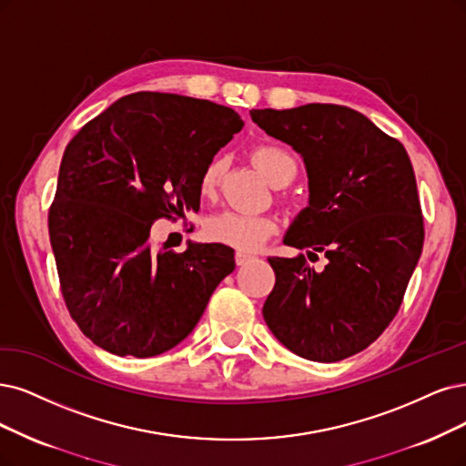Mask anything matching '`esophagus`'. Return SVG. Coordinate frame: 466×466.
<instances>
[{
  "label": "esophagus",
  "instance_id": "esophagus-1",
  "mask_svg": "<svg viewBox=\"0 0 466 466\" xmlns=\"http://www.w3.org/2000/svg\"><path fill=\"white\" fill-rule=\"evenodd\" d=\"M249 261H253V255L244 253V251H236V265H238V267H244V265H248Z\"/></svg>",
  "mask_w": 466,
  "mask_h": 466
}]
</instances>
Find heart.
<instances>
[{"label":"heart","instance_id":"b5f03b06","mask_svg":"<svg viewBox=\"0 0 466 466\" xmlns=\"http://www.w3.org/2000/svg\"><path fill=\"white\" fill-rule=\"evenodd\" d=\"M253 163L270 184H279L289 172H296V163L289 155L274 146H259L253 151ZM227 161L220 155L205 165L199 178V192L205 198H215L222 182ZM274 232V222L267 217H253L238 211H224L211 217L205 224V234L215 244L228 246L239 251H255Z\"/></svg>","mask_w":466,"mask_h":466}]
</instances>
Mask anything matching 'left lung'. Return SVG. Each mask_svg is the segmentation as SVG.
<instances>
[{
	"instance_id": "left-lung-1",
	"label": "left lung",
	"mask_w": 466,
	"mask_h": 466,
	"mask_svg": "<svg viewBox=\"0 0 466 466\" xmlns=\"http://www.w3.org/2000/svg\"><path fill=\"white\" fill-rule=\"evenodd\" d=\"M253 123L305 163L309 203L284 244L324 253L272 257L277 284L263 317L296 355L336 363L369 348L391 322L424 242L415 170L405 147L370 118L334 103L253 109Z\"/></svg>"
}]
</instances>
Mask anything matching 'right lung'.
<instances>
[{"label":"right lung","instance_id":"add662e5","mask_svg":"<svg viewBox=\"0 0 466 466\" xmlns=\"http://www.w3.org/2000/svg\"><path fill=\"white\" fill-rule=\"evenodd\" d=\"M242 127L213 101L137 92L68 142L49 242L68 313L101 350L144 359L178 346L234 270L227 246L153 249L149 230L161 217L199 209L205 165Z\"/></svg>","mask_w":466,"mask_h":466}]
</instances>
